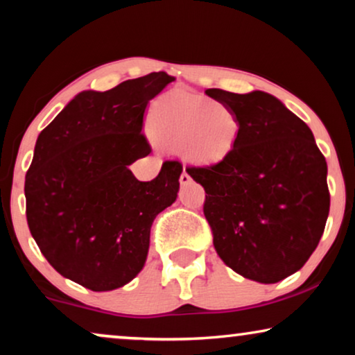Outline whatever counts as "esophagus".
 <instances>
[{
    "label": "esophagus",
    "mask_w": 355,
    "mask_h": 355,
    "mask_svg": "<svg viewBox=\"0 0 355 355\" xmlns=\"http://www.w3.org/2000/svg\"><path fill=\"white\" fill-rule=\"evenodd\" d=\"M191 181H192L191 174H189V173L186 171V168H184V171H182V174H181V178H179V182H181L182 186H186V184H189Z\"/></svg>",
    "instance_id": "esophagus-1"
}]
</instances>
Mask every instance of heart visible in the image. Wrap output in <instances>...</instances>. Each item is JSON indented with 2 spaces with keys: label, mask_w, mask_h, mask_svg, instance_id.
<instances>
[{
  "label": "heart",
  "mask_w": 355,
  "mask_h": 355,
  "mask_svg": "<svg viewBox=\"0 0 355 355\" xmlns=\"http://www.w3.org/2000/svg\"><path fill=\"white\" fill-rule=\"evenodd\" d=\"M150 129L164 147L182 152L189 162L215 164L234 150L239 119L221 101L171 94L155 103Z\"/></svg>",
  "instance_id": "obj_1"
}]
</instances>
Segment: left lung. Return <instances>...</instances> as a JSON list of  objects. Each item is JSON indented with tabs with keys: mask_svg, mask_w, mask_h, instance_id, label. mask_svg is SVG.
<instances>
[{
	"mask_svg": "<svg viewBox=\"0 0 355 355\" xmlns=\"http://www.w3.org/2000/svg\"><path fill=\"white\" fill-rule=\"evenodd\" d=\"M205 94L239 119L230 157L186 168L205 189L213 245L244 278L278 283L302 268L322 239L329 213L327 159L309 125L273 95Z\"/></svg>",
	"mask_w": 355,
	"mask_h": 355,
	"instance_id": "left-lung-1",
	"label": "left lung"
}]
</instances>
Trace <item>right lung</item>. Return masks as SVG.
<instances>
[{
	"label": "right lung",
	"instance_id": "1",
	"mask_svg": "<svg viewBox=\"0 0 355 355\" xmlns=\"http://www.w3.org/2000/svg\"><path fill=\"white\" fill-rule=\"evenodd\" d=\"M174 77L166 72L85 90L42 130L26 174L31 234L53 268L92 291H113L144 268L150 227L173 205L182 164L139 181L129 169L152 147L144 114Z\"/></svg>",
	"mask_w": 355,
	"mask_h": 355
}]
</instances>
